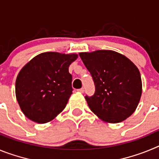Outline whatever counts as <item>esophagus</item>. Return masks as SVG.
Returning a JSON list of instances; mask_svg holds the SVG:
<instances>
[{
  "instance_id": "esophagus-1",
  "label": "esophagus",
  "mask_w": 159,
  "mask_h": 159,
  "mask_svg": "<svg viewBox=\"0 0 159 159\" xmlns=\"http://www.w3.org/2000/svg\"><path fill=\"white\" fill-rule=\"evenodd\" d=\"M77 92H81V93H83V92H84V88H80V89H78L77 90Z\"/></svg>"
}]
</instances>
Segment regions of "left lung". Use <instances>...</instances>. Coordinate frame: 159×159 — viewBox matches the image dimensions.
Here are the masks:
<instances>
[{"instance_id": "1", "label": "left lung", "mask_w": 159, "mask_h": 159, "mask_svg": "<svg viewBox=\"0 0 159 159\" xmlns=\"http://www.w3.org/2000/svg\"><path fill=\"white\" fill-rule=\"evenodd\" d=\"M79 55L95 84L94 95L85 96L91 111L111 123H120L131 116L142 95L138 67L126 57L111 50Z\"/></svg>"}]
</instances>
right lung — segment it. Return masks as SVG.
I'll return each instance as SVG.
<instances>
[{"instance_id":"add662e5","label":"right lung","mask_w":159,"mask_h":159,"mask_svg":"<svg viewBox=\"0 0 159 159\" xmlns=\"http://www.w3.org/2000/svg\"><path fill=\"white\" fill-rule=\"evenodd\" d=\"M76 58V54L43 52L22 68L16 80V96L26 117L45 123L64 110L73 91L68 67Z\"/></svg>"}]
</instances>
